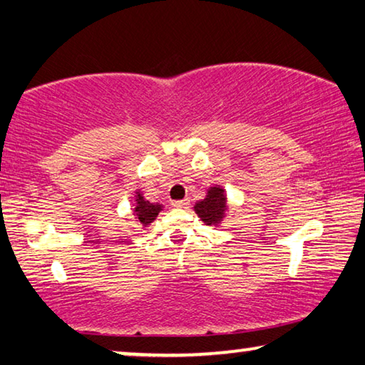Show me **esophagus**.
<instances>
[{"label": "esophagus", "mask_w": 365, "mask_h": 365, "mask_svg": "<svg viewBox=\"0 0 365 365\" xmlns=\"http://www.w3.org/2000/svg\"><path fill=\"white\" fill-rule=\"evenodd\" d=\"M172 206L174 207H180V209H187L190 206V200H180V201H172Z\"/></svg>", "instance_id": "34e87169"}]
</instances>
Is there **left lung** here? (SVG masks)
<instances>
[{"instance_id": "left-lung-1", "label": "left lung", "mask_w": 365, "mask_h": 365, "mask_svg": "<svg viewBox=\"0 0 365 365\" xmlns=\"http://www.w3.org/2000/svg\"><path fill=\"white\" fill-rule=\"evenodd\" d=\"M193 209L197 217L205 222L206 225L219 227L228 212L225 188H222L220 185H214V187L207 188L205 200L196 201Z\"/></svg>"}]
</instances>
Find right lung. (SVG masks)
Returning <instances> with one entry per match:
<instances>
[{
    "label": "right lung",
    "instance_id": "right-lung-1",
    "mask_svg": "<svg viewBox=\"0 0 365 365\" xmlns=\"http://www.w3.org/2000/svg\"><path fill=\"white\" fill-rule=\"evenodd\" d=\"M132 212L133 217L137 220V224L141 225V228H146L148 225H151L156 217L159 215V212L163 211V205L160 202H150L148 200H145L143 193L141 190L135 191L133 196V205H132Z\"/></svg>",
    "mask_w": 365,
    "mask_h": 365
}]
</instances>
